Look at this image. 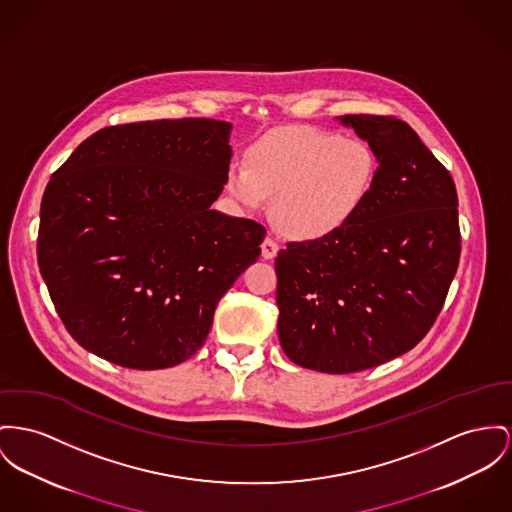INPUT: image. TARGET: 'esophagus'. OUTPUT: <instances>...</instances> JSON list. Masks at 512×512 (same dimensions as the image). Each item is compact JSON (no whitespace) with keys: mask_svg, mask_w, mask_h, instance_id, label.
Instances as JSON below:
<instances>
[{"mask_svg":"<svg viewBox=\"0 0 512 512\" xmlns=\"http://www.w3.org/2000/svg\"><path fill=\"white\" fill-rule=\"evenodd\" d=\"M277 250H279V244L272 237H266L264 242H262V256L266 260H273L277 256Z\"/></svg>","mask_w":512,"mask_h":512,"instance_id":"1","label":"esophagus"}]
</instances>
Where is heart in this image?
<instances>
[{"instance_id": "obj_1", "label": "heart", "mask_w": 512, "mask_h": 512, "mask_svg": "<svg viewBox=\"0 0 512 512\" xmlns=\"http://www.w3.org/2000/svg\"><path fill=\"white\" fill-rule=\"evenodd\" d=\"M376 176L373 149L314 128H289L256 141L248 165L227 172L231 196L250 209L273 198L277 227L295 239H322L365 204Z\"/></svg>"}]
</instances>
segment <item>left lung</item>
Masks as SVG:
<instances>
[{
  "mask_svg": "<svg viewBox=\"0 0 512 512\" xmlns=\"http://www.w3.org/2000/svg\"><path fill=\"white\" fill-rule=\"evenodd\" d=\"M375 153V184L334 235L287 242L275 258L285 355L345 375L413 349L435 324L460 260L450 172L406 122L345 114Z\"/></svg>",
  "mask_w": 512,
  "mask_h": 512,
  "instance_id": "left-lung-1",
  "label": "left lung"
}]
</instances>
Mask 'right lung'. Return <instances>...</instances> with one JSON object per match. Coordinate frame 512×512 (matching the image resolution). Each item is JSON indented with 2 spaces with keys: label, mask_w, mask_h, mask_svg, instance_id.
<instances>
[{
  "label": "right lung",
  "mask_w": 512,
  "mask_h": 512,
  "mask_svg": "<svg viewBox=\"0 0 512 512\" xmlns=\"http://www.w3.org/2000/svg\"><path fill=\"white\" fill-rule=\"evenodd\" d=\"M231 124H122L87 137L40 204L38 268L71 338L137 371L190 359L266 229L211 209L227 184Z\"/></svg>",
  "instance_id": "add662e5"
}]
</instances>
